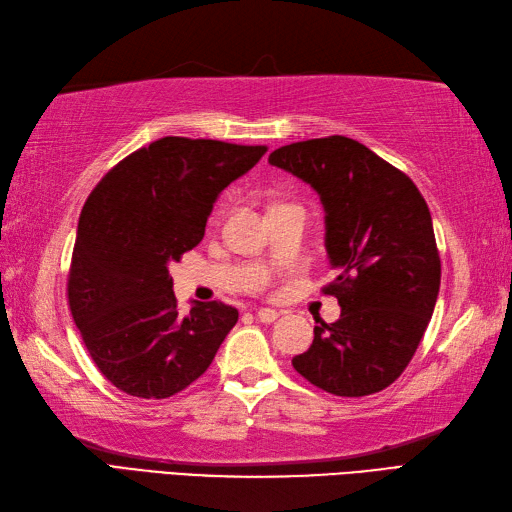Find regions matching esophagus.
Returning a JSON list of instances; mask_svg holds the SVG:
<instances>
[{"mask_svg": "<svg viewBox=\"0 0 512 512\" xmlns=\"http://www.w3.org/2000/svg\"><path fill=\"white\" fill-rule=\"evenodd\" d=\"M278 317H280V313H278V311H274V309H258V311H256V320H258V322H263V324L276 322Z\"/></svg>", "mask_w": 512, "mask_h": 512, "instance_id": "34e87169", "label": "esophagus"}]
</instances>
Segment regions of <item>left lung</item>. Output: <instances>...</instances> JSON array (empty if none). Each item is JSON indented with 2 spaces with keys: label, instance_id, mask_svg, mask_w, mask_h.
Masks as SVG:
<instances>
[{
  "label": "left lung",
  "instance_id": "8db88e82",
  "mask_svg": "<svg viewBox=\"0 0 512 512\" xmlns=\"http://www.w3.org/2000/svg\"><path fill=\"white\" fill-rule=\"evenodd\" d=\"M269 164L306 181L324 206V245L342 315L313 328L293 357L306 381L337 396L381 392L412 361L434 313L440 256L414 181L344 135L293 142Z\"/></svg>",
  "mask_w": 512,
  "mask_h": 512
}]
</instances>
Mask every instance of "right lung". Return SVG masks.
Wrapping results in <instances>:
<instances>
[{
	"instance_id": "obj_1",
	"label": "right lung",
	"mask_w": 512,
	"mask_h": 512,
	"mask_svg": "<svg viewBox=\"0 0 512 512\" xmlns=\"http://www.w3.org/2000/svg\"><path fill=\"white\" fill-rule=\"evenodd\" d=\"M265 153L162 138L124 157L87 197L67 300L89 355L118 390L168 399L210 368L238 311L214 300L179 313L168 267L201 243L214 201Z\"/></svg>"
}]
</instances>
